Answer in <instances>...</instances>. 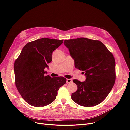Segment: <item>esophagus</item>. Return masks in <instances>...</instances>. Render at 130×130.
<instances>
[{"label":"esophagus","instance_id":"34e87169","mask_svg":"<svg viewBox=\"0 0 130 130\" xmlns=\"http://www.w3.org/2000/svg\"><path fill=\"white\" fill-rule=\"evenodd\" d=\"M67 83H71L72 82V80L71 79H67Z\"/></svg>","mask_w":130,"mask_h":130}]
</instances>
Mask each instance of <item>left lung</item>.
<instances>
[{
  "mask_svg": "<svg viewBox=\"0 0 130 130\" xmlns=\"http://www.w3.org/2000/svg\"><path fill=\"white\" fill-rule=\"evenodd\" d=\"M64 44L74 59L75 68L85 73V81L73 80L78 87L72 100L84 107L103 102L115 80V62L112 53L100 41L85 38L66 40Z\"/></svg>",
  "mask_w": 130,
  "mask_h": 130,
  "instance_id": "obj_1",
  "label": "left lung"
}]
</instances>
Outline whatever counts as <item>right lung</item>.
Listing matches in <instances>:
<instances>
[{"instance_id": "1", "label": "right lung", "mask_w": 130, "mask_h": 130, "mask_svg": "<svg viewBox=\"0 0 130 130\" xmlns=\"http://www.w3.org/2000/svg\"><path fill=\"white\" fill-rule=\"evenodd\" d=\"M63 40L42 38L28 43L14 64L15 84L23 99L34 107L46 106L56 99L57 91L66 82L63 77L45 76V68L52 54Z\"/></svg>"}]
</instances>
